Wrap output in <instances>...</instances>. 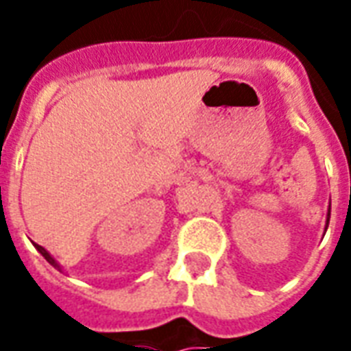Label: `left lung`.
Listing matches in <instances>:
<instances>
[{
	"label": "left lung",
	"mask_w": 351,
	"mask_h": 351,
	"mask_svg": "<svg viewBox=\"0 0 351 351\" xmlns=\"http://www.w3.org/2000/svg\"><path fill=\"white\" fill-rule=\"evenodd\" d=\"M329 216H331V208H329V213H327V223H329ZM325 229H327V226H325Z\"/></svg>",
	"instance_id": "1"
}]
</instances>
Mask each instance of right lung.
Listing matches in <instances>:
<instances>
[{
    "label": "right lung",
    "instance_id": "1",
    "mask_svg": "<svg viewBox=\"0 0 351 351\" xmlns=\"http://www.w3.org/2000/svg\"><path fill=\"white\" fill-rule=\"evenodd\" d=\"M35 248H37V250H39V254H41L43 258L47 259V261H49L50 265H52V267H56V269H60V265H58V261L54 258H52V256H50L49 252L45 250V248H43V246H39V244H35Z\"/></svg>",
    "mask_w": 351,
    "mask_h": 351
}]
</instances>
